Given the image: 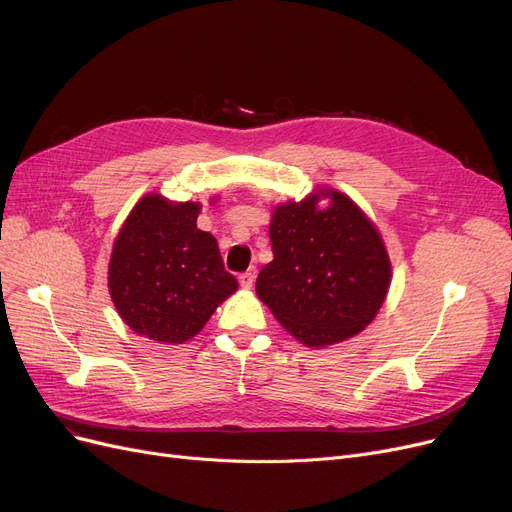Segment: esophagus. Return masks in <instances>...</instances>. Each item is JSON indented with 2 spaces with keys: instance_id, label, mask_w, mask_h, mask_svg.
<instances>
[{
  "instance_id": "esophagus-1",
  "label": "esophagus",
  "mask_w": 512,
  "mask_h": 512,
  "mask_svg": "<svg viewBox=\"0 0 512 512\" xmlns=\"http://www.w3.org/2000/svg\"><path fill=\"white\" fill-rule=\"evenodd\" d=\"M255 276H257V270L255 268H251L249 272H244V274H240V286L242 288H251L253 284H255Z\"/></svg>"
}]
</instances>
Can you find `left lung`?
<instances>
[{"instance_id":"1","label":"left lung","mask_w":512,"mask_h":512,"mask_svg":"<svg viewBox=\"0 0 512 512\" xmlns=\"http://www.w3.org/2000/svg\"><path fill=\"white\" fill-rule=\"evenodd\" d=\"M325 205H321V201ZM274 259L257 276V297L307 347L347 341L376 318L391 284V259L374 221L335 188L276 205Z\"/></svg>"}]
</instances>
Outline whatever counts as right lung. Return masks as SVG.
<instances>
[{
    "label": "right lung",
    "instance_id": "add662e5",
    "mask_svg": "<svg viewBox=\"0 0 512 512\" xmlns=\"http://www.w3.org/2000/svg\"><path fill=\"white\" fill-rule=\"evenodd\" d=\"M198 213L201 203L150 192L115 238L108 293L121 320L140 337L186 343L236 293L238 282L226 272L215 236L196 228Z\"/></svg>",
    "mask_w": 512,
    "mask_h": 512
}]
</instances>
